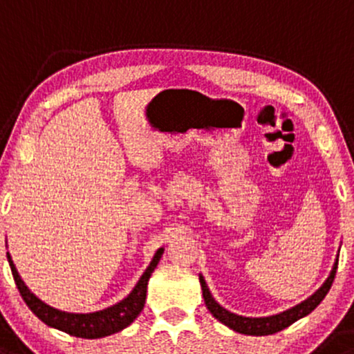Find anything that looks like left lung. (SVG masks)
<instances>
[{
    "label": "left lung",
    "instance_id": "1",
    "mask_svg": "<svg viewBox=\"0 0 354 354\" xmlns=\"http://www.w3.org/2000/svg\"><path fill=\"white\" fill-rule=\"evenodd\" d=\"M336 269H337V259L335 266H333L331 272H329L328 279L324 281L323 286L317 289L315 295L309 296L308 299L303 301L301 304L295 306V308L288 309V311L279 313V315H274V316H266V317H245V316L234 315V313H230L225 308H222V306L214 299L212 295H210L207 284H205L204 277L198 276V281H201V286H202V295H204L205 306H207V309L212 313V316L216 317V319H219L222 324H225V326L234 329V331L241 333V335L268 336V335H274V333L277 331H283L284 328L291 326V324L296 323L297 319H301V317L308 316L309 313L315 311L316 306L324 299V296H326L329 289H331V284L336 276Z\"/></svg>",
    "mask_w": 354,
    "mask_h": 354
}]
</instances>
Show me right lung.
<instances>
[{
	"label": "right lung",
	"instance_id": "obj_1",
	"mask_svg": "<svg viewBox=\"0 0 354 354\" xmlns=\"http://www.w3.org/2000/svg\"><path fill=\"white\" fill-rule=\"evenodd\" d=\"M162 254H164V248H160L156 252L152 263L149 264V268L145 269V272L142 274L138 283L135 284L132 292H130L125 299L110 306V308L102 309V311L86 313V315H82V313L59 311V309L51 308V306L43 303L41 299H38V297L28 289V286L23 283L21 277H19L17 268H15L13 261H11L10 252H8L6 256L8 263H10L11 272H13L15 283L18 286L19 295H21L23 301H25L28 308L38 316V319H41L43 323L48 324L51 328L68 333L71 336L85 337V339H97V337L110 336L113 335V333L122 331V329L129 326V324H132L135 317L140 315V311L144 309L145 304L147 284H149L150 276H152L153 269L157 268Z\"/></svg>",
	"mask_w": 354,
	"mask_h": 354
}]
</instances>
